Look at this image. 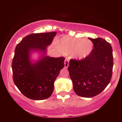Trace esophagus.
Returning <instances> with one entry per match:
<instances>
[{
  "label": "esophagus",
  "instance_id": "1",
  "mask_svg": "<svg viewBox=\"0 0 122 122\" xmlns=\"http://www.w3.org/2000/svg\"><path fill=\"white\" fill-rule=\"evenodd\" d=\"M64 64H65V68H67L69 66V59L68 58H66L65 60V61H64Z\"/></svg>",
  "mask_w": 122,
  "mask_h": 122
}]
</instances>
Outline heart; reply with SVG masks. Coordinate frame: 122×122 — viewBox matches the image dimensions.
<instances>
[{
	"label": "heart",
	"instance_id": "obj_1",
	"mask_svg": "<svg viewBox=\"0 0 122 122\" xmlns=\"http://www.w3.org/2000/svg\"><path fill=\"white\" fill-rule=\"evenodd\" d=\"M58 47L64 54L72 53L76 58L82 60L89 56L93 49V44L87 39L65 36L58 41Z\"/></svg>",
	"mask_w": 122,
	"mask_h": 122
}]
</instances>
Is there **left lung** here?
<instances>
[{
  "instance_id": "obj_1",
  "label": "left lung",
  "mask_w": 122,
  "mask_h": 122,
  "mask_svg": "<svg viewBox=\"0 0 122 122\" xmlns=\"http://www.w3.org/2000/svg\"><path fill=\"white\" fill-rule=\"evenodd\" d=\"M94 48L89 56L80 60L71 59L68 71L78 96L92 97L99 95L110 83L112 75V48L100 38H89Z\"/></svg>"
}]
</instances>
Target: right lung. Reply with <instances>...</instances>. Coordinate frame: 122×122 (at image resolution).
<instances>
[{
	"label": "right lung",
	"mask_w": 122,
	"mask_h": 122,
	"mask_svg": "<svg viewBox=\"0 0 122 122\" xmlns=\"http://www.w3.org/2000/svg\"><path fill=\"white\" fill-rule=\"evenodd\" d=\"M56 32L33 33L26 36L16 45L12 62L13 80L21 93L27 98L40 100L49 98L54 82L64 67V57L44 56L34 64L30 60L32 50L45 55L47 46L52 42Z\"/></svg>",
	"instance_id": "1"
}]
</instances>
